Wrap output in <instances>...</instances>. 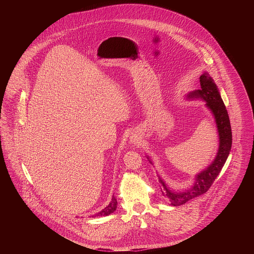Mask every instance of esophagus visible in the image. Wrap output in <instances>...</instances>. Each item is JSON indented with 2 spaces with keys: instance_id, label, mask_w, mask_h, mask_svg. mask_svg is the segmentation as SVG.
Masks as SVG:
<instances>
[{
  "instance_id": "esophagus-1",
  "label": "esophagus",
  "mask_w": 254,
  "mask_h": 254,
  "mask_svg": "<svg viewBox=\"0 0 254 254\" xmlns=\"http://www.w3.org/2000/svg\"><path fill=\"white\" fill-rule=\"evenodd\" d=\"M129 140H130V142L132 143V144H137L138 143V140H139V137L137 136V135H135V134H132L131 136H130V138H129Z\"/></svg>"
}]
</instances>
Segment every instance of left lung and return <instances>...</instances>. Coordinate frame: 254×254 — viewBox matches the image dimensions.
Returning <instances> with one entry per match:
<instances>
[{"mask_svg":"<svg viewBox=\"0 0 254 254\" xmlns=\"http://www.w3.org/2000/svg\"><path fill=\"white\" fill-rule=\"evenodd\" d=\"M201 89L194 90L187 95L188 99H201L206 102V107L214 117L217 132L219 136V147L212 163L200 173L196 174L195 182L190 188L185 190H174L169 187L165 181L159 176V182L162 186L163 194L169 201L171 206H180L188 201L206 193L217 176L221 172L232 146V131L228 113L221 98L218 87L215 84L208 72L200 76ZM150 163L153 164L151 158L147 156Z\"/></svg>","mask_w":254,"mask_h":254,"instance_id":"8db88e82","label":"left lung"}]
</instances>
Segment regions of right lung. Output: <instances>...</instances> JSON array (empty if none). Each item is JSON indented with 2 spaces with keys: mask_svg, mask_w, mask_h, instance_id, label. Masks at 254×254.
Returning a JSON list of instances; mask_svg holds the SVG:
<instances>
[{
  "mask_svg": "<svg viewBox=\"0 0 254 254\" xmlns=\"http://www.w3.org/2000/svg\"><path fill=\"white\" fill-rule=\"evenodd\" d=\"M117 207H118V201L116 199L115 196H113V199L111 201V203L108 204L103 210H101L100 212L96 213L95 215H92V217H96V216H107L110 215L112 213H114L116 210H117Z\"/></svg>",
  "mask_w": 254,
  "mask_h": 254,
  "instance_id": "obj_1",
  "label": "right lung"
}]
</instances>
